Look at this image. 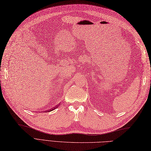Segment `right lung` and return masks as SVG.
I'll use <instances>...</instances> for the list:
<instances>
[{"label":"right lung","mask_w":151,"mask_h":151,"mask_svg":"<svg viewBox=\"0 0 151 151\" xmlns=\"http://www.w3.org/2000/svg\"><path fill=\"white\" fill-rule=\"evenodd\" d=\"M57 108H58V106H55V108H52L51 109H48V110H47V111H45V112H49V111H53V110H54L55 109H56Z\"/></svg>","instance_id":"right-lung-1"}]
</instances>
